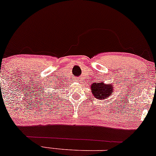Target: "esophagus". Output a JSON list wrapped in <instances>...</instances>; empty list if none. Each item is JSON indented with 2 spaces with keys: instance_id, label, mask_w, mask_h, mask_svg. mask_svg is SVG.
Segmentation results:
<instances>
[{
  "instance_id": "1",
  "label": "esophagus",
  "mask_w": 156,
  "mask_h": 156,
  "mask_svg": "<svg viewBox=\"0 0 156 156\" xmlns=\"http://www.w3.org/2000/svg\"><path fill=\"white\" fill-rule=\"evenodd\" d=\"M76 81H80V79H79V78H76Z\"/></svg>"
}]
</instances>
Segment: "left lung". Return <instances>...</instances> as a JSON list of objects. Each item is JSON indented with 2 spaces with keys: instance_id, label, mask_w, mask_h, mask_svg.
Listing matches in <instances>:
<instances>
[{
  "instance_id": "left-lung-1",
  "label": "left lung",
  "mask_w": 156,
  "mask_h": 156,
  "mask_svg": "<svg viewBox=\"0 0 156 156\" xmlns=\"http://www.w3.org/2000/svg\"><path fill=\"white\" fill-rule=\"evenodd\" d=\"M91 91L94 97L99 100L109 98L113 93L114 89L112 84H105L101 83H94L91 85Z\"/></svg>"
}]
</instances>
